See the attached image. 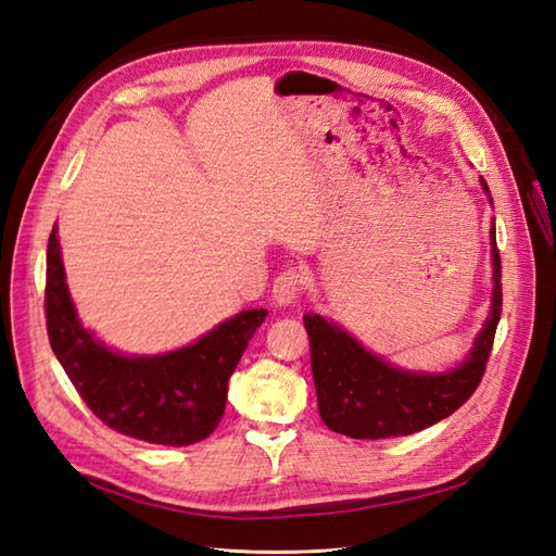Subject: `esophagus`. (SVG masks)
<instances>
[{
    "instance_id": "1",
    "label": "esophagus",
    "mask_w": 556,
    "mask_h": 556,
    "mask_svg": "<svg viewBox=\"0 0 556 556\" xmlns=\"http://www.w3.org/2000/svg\"><path fill=\"white\" fill-rule=\"evenodd\" d=\"M304 282H306V278L296 266H290V268H285V271H280L278 278L274 280L276 304H280V306L294 304L299 294H302V290H304Z\"/></svg>"
}]
</instances>
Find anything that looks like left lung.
<instances>
[{
	"label": "left lung",
	"mask_w": 556,
	"mask_h": 556,
	"mask_svg": "<svg viewBox=\"0 0 556 556\" xmlns=\"http://www.w3.org/2000/svg\"><path fill=\"white\" fill-rule=\"evenodd\" d=\"M482 187L489 193L484 179ZM491 257L493 304L489 318L468 357L444 374L397 369L365 351L323 315H304L318 412L329 430L353 440L402 438L442 421L470 400L484 377L503 308L496 229H491Z\"/></svg>",
	"instance_id": "1"
}]
</instances>
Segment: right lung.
Wrapping results in <instances>:
<instances>
[{
	"label": "right lung",
	"instance_id": "right-lung-1",
	"mask_svg": "<svg viewBox=\"0 0 556 556\" xmlns=\"http://www.w3.org/2000/svg\"><path fill=\"white\" fill-rule=\"evenodd\" d=\"M55 233L53 227L47 250V332L86 407L104 426L149 444L187 446L205 440L222 421L231 374L266 311L238 313L173 353H114L77 318Z\"/></svg>",
	"mask_w": 556,
	"mask_h": 556
}]
</instances>
